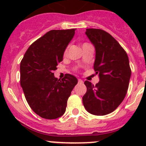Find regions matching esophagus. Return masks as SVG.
Segmentation results:
<instances>
[{"instance_id": "34e87169", "label": "esophagus", "mask_w": 146, "mask_h": 146, "mask_svg": "<svg viewBox=\"0 0 146 146\" xmlns=\"http://www.w3.org/2000/svg\"><path fill=\"white\" fill-rule=\"evenodd\" d=\"M78 83L79 84H82V83H83V80H82L81 79H78Z\"/></svg>"}]
</instances>
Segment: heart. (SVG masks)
Listing matches in <instances>:
<instances>
[{"label":"heart","instance_id":"1","mask_svg":"<svg viewBox=\"0 0 146 146\" xmlns=\"http://www.w3.org/2000/svg\"><path fill=\"white\" fill-rule=\"evenodd\" d=\"M67 51H68V48H66V50H65V52H64V54H65V55H66V54H67Z\"/></svg>","mask_w":146,"mask_h":146}]
</instances>
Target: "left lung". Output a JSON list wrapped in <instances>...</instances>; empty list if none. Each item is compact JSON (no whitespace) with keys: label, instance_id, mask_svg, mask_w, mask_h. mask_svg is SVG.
<instances>
[{"label":"left lung","instance_id":"1","mask_svg":"<svg viewBox=\"0 0 146 146\" xmlns=\"http://www.w3.org/2000/svg\"><path fill=\"white\" fill-rule=\"evenodd\" d=\"M88 39L95 48L94 69L100 81L96 85L85 81L87 92L82 97L85 110L94 115L114 111L124 99L131 71L129 57L119 42L100 29H87Z\"/></svg>","mask_w":146,"mask_h":146}]
</instances>
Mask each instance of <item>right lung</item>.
<instances>
[{"label": "right lung", "instance_id": "obj_1", "mask_svg": "<svg viewBox=\"0 0 146 146\" xmlns=\"http://www.w3.org/2000/svg\"><path fill=\"white\" fill-rule=\"evenodd\" d=\"M75 29L51 30L28 48L20 63V85L32 110L46 119L61 117L67 100L78 83L66 74L61 80L54 76L64 51L73 38Z\"/></svg>", "mask_w": 146, "mask_h": 146}]
</instances>
